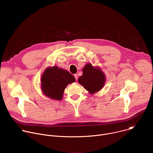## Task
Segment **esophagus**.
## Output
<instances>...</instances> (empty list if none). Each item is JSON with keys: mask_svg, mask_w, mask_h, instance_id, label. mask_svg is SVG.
Segmentation results:
<instances>
[{"mask_svg": "<svg viewBox=\"0 0 153 153\" xmlns=\"http://www.w3.org/2000/svg\"><path fill=\"white\" fill-rule=\"evenodd\" d=\"M74 76L76 80H77V79H78V75H77V74H75L74 75Z\"/></svg>", "mask_w": 153, "mask_h": 153, "instance_id": "obj_1", "label": "esophagus"}]
</instances>
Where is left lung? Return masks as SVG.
<instances>
[{"label":"left lung","instance_id":"8db88e82","mask_svg":"<svg viewBox=\"0 0 153 153\" xmlns=\"http://www.w3.org/2000/svg\"><path fill=\"white\" fill-rule=\"evenodd\" d=\"M105 82V76L98 68L88 63L83 68V74L78 79V82L92 94L100 90Z\"/></svg>","mask_w":153,"mask_h":153}]
</instances>
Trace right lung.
<instances>
[{
  "label": "right lung",
  "instance_id": "right-lung-1",
  "mask_svg": "<svg viewBox=\"0 0 153 153\" xmlns=\"http://www.w3.org/2000/svg\"><path fill=\"white\" fill-rule=\"evenodd\" d=\"M75 80L73 75L67 70L57 67L48 68L41 79L42 91L50 98L60 100L67 86Z\"/></svg>",
  "mask_w": 153,
  "mask_h": 153
}]
</instances>
